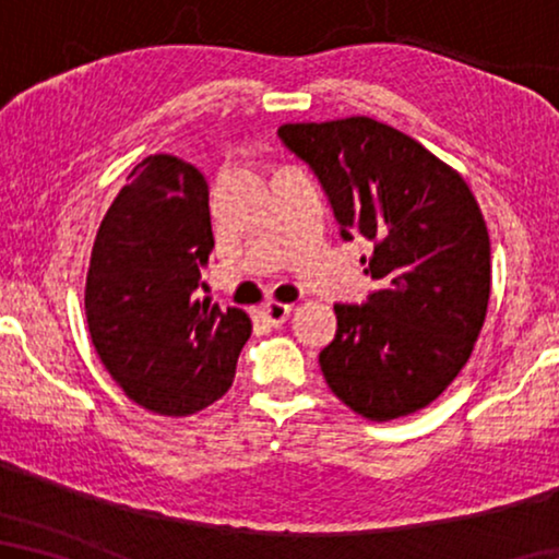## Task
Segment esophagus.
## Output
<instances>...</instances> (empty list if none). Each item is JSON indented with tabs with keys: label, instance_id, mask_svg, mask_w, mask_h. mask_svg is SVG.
I'll return each instance as SVG.
<instances>
[{
	"label": "esophagus",
	"instance_id": "1",
	"mask_svg": "<svg viewBox=\"0 0 559 559\" xmlns=\"http://www.w3.org/2000/svg\"><path fill=\"white\" fill-rule=\"evenodd\" d=\"M262 312H264V318L270 320L272 325H280V323H285V320L289 318V312H293V305H287V302H264V308H262Z\"/></svg>",
	"mask_w": 559,
	"mask_h": 559
}]
</instances>
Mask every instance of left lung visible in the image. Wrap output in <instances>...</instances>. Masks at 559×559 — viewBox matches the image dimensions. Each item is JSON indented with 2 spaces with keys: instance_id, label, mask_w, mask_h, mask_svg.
<instances>
[{
  "instance_id": "obj_1",
  "label": "left lung",
  "mask_w": 559,
  "mask_h": 559,
  "mask_svg": "<svg viewBox=\"0 0 559 559\" xmlns=\"http://www.w3.org/2000/svg\"><path fill=\"white\" fill-rule=\"evenodd\" d=\"M277 134L318 175L343 239L373 243L364 272L379 289L333 308L338 331L320 350L328 386L371 423L427 407L471 358L491 297V241L468 182L369 117Z\"/></svg>"
}]
</instances>
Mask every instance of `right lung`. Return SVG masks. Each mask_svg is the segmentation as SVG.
Here are the masks:
<instances>
[{"mask_svg":"<svg viewBox=\"0 0 559 559\" xmlns=\"http://www.w3.org/2000/svg\"><path fill=\"white\" fill-rule=\"evenodd\" d=\"M211 249L209 182L173 155L144 157L96 231L91 341L129 400L157 415L186 417L221 400L251 335L243 310L198 300Z\"/></svg>","mask_w":559,"mask_h":559,"instance_id":"obj_1","label":"right lung"}]
</instances>
